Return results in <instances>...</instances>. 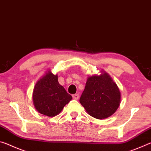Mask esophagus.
Listing matches in <instances>:
<instances>
[{"mask_svg":"<svg viewBox=\"0 0 151 151\" xmlns=\"http://www.w3.org/2000/svg\"><path fill=\"white\" fill-rule=\"evenodd\" d=\"M78 97H79V95L78 94H75L73 95V98L75 99V100H77V99H78Z\"/></svg>","mask_w":151,"mask_h":151,"instance_id":"1","label":"esophagus"}]
</instances>
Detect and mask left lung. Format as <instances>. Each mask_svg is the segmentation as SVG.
Returning <instances> with one entry per match:
<instances>
[{
    "label": "left lung",
    "mask_w": 151,
    "mask_h": 151,
    "mask_svg": "<svg viewBox=\"0 0 151 151\" xmlns=\"http://www.w3.org/2000/svg\"><path fill=\"white\" fill-rule=\"evenodd\" d=\"M121 93L108 74L89 76L80 103L88 114L98 119L111 116L119 108Z\"/></svg>",
    "instance_id": "left-lung-1"
}]
</instances>
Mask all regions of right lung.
<instances>
[{
  "label": "right lung",
  "mask_w": 151,
  "mask_h": 151,
  "mask_svg": "<svg viewBox=\"0 0 151 151\" xmlns=\"http://www.w3.org/2000/svg\"><path fill=\"white\" fill-rule=\"evenodd\" d=\"M32 99L37 111L46 116H55L73 98L58 83L57 75L48 71L36 83Z\"/></svg>",
  "instance_id": "1"
}]
</instances>
